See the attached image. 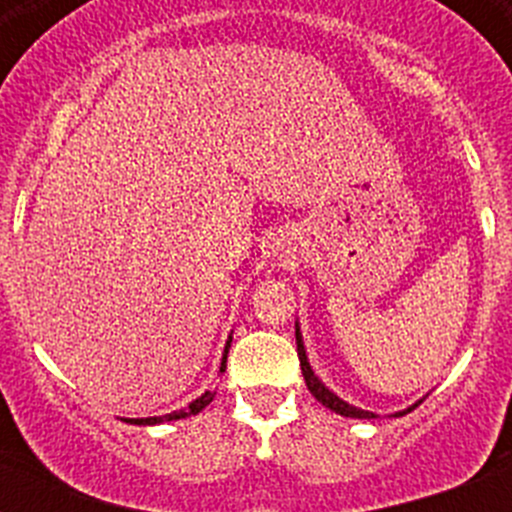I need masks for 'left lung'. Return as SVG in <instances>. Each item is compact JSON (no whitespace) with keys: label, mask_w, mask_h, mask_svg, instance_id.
<instances>
[{"label":"left lung","mask_w":512,"mask_h":512,"mask_svg":"<svg viewBox=\"0 0 512 512\" xmlns=\"http://www.w3.org/2000/svg\"><path fill=\"white\" fill-rule=\"evenodd\" d=\"M295 337H297V356H300V369H303V377H305V385H308V390H311L313 396H316V401H321V404L327 406V409H332V412L342 414V417H358V420H374L372 412H364V409H356V406L345 404V401H340V398L332 393L329 388H324V382L313 374L311 364H308V356H305V348H303V337H300V329H295ZM417 406V404H414ZM412 406V409H414ZM412 409H406V412H412ZM406 412H398V414H406Z\"/></svg>","instance_id":"left-lung-1"}]
</instances>
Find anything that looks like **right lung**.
Here are the masks:
<instances>
[{"mask_svg": "<svg viewBox=\"0 0 512 512\" xmlns=\"http://www.w3.org/2000/svg\"><path fill=\"white\" fill-rule=\"evenodd\" d=\"M228 348H231V342L225 345V356H223V366H220V372H225V358H228ZM215 398L212 390H207L204 396H199L193 404H188V409H180V412H172V414H164V417H143V420H127V422H135V425H156V422H170V420H183L188 414H199L204 406L209 404Z\"/></svg>", "mask_w": 512, "mask_h": 512, "instance_id": "right-lung-1", "label": "right lung"}]
</instances>
